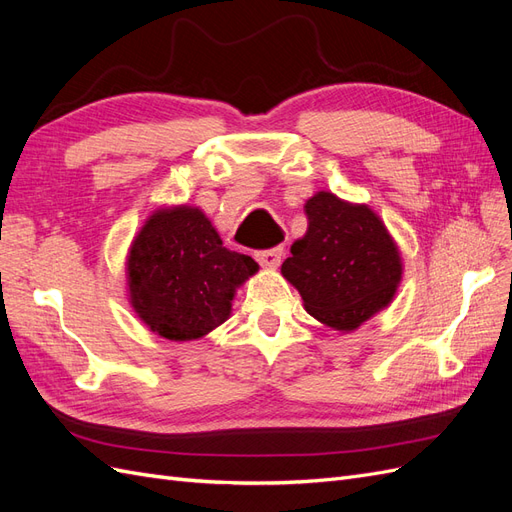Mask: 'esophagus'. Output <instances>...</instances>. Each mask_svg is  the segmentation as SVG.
Instances as JSON below:
<instances>
[{
  "label": "esophagus",
  "mask_w": 512,
  "mask_h": 512,
  "mask_svg": "<svg viewBox=\"0 0 512 512\" xmlns=\"http://www.w3.org/2000/svg\"><path fill=\"white\" fill-rule=\"evenodd\" d=\"M282 254H284V247L277 245V247H271V250H260V252H256V260L260 262L262 267L275 269V267L282 262Z\"/></svg>",
  "instance_id": "esophagus-1"
}]
</instances>
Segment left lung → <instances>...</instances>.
<instances>
[{"mask_svg":"<svg viewBox=\"0 0 512 512\" xmlns=\"http://www.w3.org/2000/svg\"><path fill=\"white\" fill-rule=\"evenodd\" d=\"M307 232L294 241L282 275L322 324L352 331L393 299L401 280L397 245L378 215L331 192L305 203Z\"/></svg>","mask_w":512,"mask_h":512,"instance_id":"1","label":"left lung"}]
</instances>
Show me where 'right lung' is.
<instances>
[{
  "instance_id": "obj_1",
  "label": "right lung",
  "mask_w": 512,
  "mask_h": 512,
  "mask_svg": "<svg viewBox=\"0 0 512 512\" xmlns=\"http://www.w3.org/2000/svg\"><path fill=\"white\" fill-rule=\"evenodd\" d=\"M256 271L254 258L230 252L203 211L190 207L151 215L128 258L136 314L175 342L198 339L222 324L235 288Z\"/></svg>"
}]
</instances>
